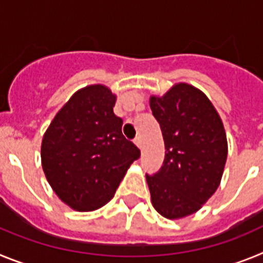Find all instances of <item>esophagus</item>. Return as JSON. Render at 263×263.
Here are the masks:
<instances>
[{"label":"esophagus","mask_w":263,"mask_h":263,"mask_svg":"<svg viewBox=\"0 0 263 263\" xmlns=\"http://www.w3.org/2000/svg\"><path fill=\"white\" fill-rule=\"evenodd\" d=\"M134 143H136L137 146H138L139 148H142V138H141V137H137L136 139H134Z\"/></svg>","instance_id":"esophagus-1"}]
</instances>
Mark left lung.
<instances>
[{"label":"left lung","mask_w":263,"mask_h":263,"mask_svg":"<svg viewBox=\"0 0 263 263\" xmlns=\"http://www.w3.org/2000/svg\"><path fill=\"white\" fill-rule=\"evenodd\" d=\"M160 125L164 162L146 175L153 206L170 220L197 212L221 182L228 157L224 125L210 99L187 83L150 97Z\"/></svg>","instance_id":"8db88e82"}]
</instances>
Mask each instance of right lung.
<instances>
[{"mask_svg":"<svg viewBox=\"0 0 263 263\" xmlns=\"http://www.w3.org/2000/svg\"><path fill=\"white\" fill-rule=\"evenodd\" d=\"M116 95L103 84L81 88L51 121L42 139V167L53 192L72 210L90 212L115 196L141 157L113 113Z\"/></svg>","mask_w":263,"mask_h":263,"instance_id":"1","label":"right lung"}]
</instances>
